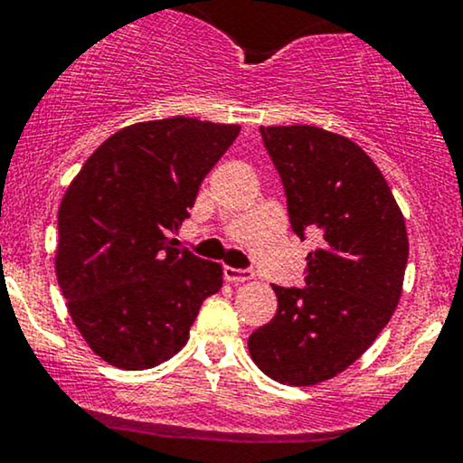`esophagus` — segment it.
I'll list each match as a JSON object with an SVG mask.
<instances>
[{"mask_svg":"<svg viewBox=\"0 0 463 463\" xmlns=\"http://www.w3.org/2000/svg\"><path fill=\"white\" fill-rule=\"evenodd\" d=\"M224 279L228 283H246V280L252 279V272L250 269H241V268H231V265H224Z\"/></svg>","mask_w":463,"mask_h":463,"instance_id":"1","label":"esophagus"}]
</instances>
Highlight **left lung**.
<instances>
[{
    "label": "left lung",
    "mask_w": 463,
    "mask_h": 463,
    "mask_svg": "<svg viewBox=\"0 0 463 463\" xmlns=\"http://www.w3.org/2000/svg\"><path fill=\"white\" fill-rule=\"evenodd\" d=\"M291 231L322 237L305 287L272 285L276 316L248 337L269 379L316 385L372 346L401 300L409 241L383 174L357 143L316 126H261Z\"/></svg>",
    "instance_id": "left-lung-1"
}]
</instances>
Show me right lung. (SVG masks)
I'll return each instance as SVG.
<instances>
[{
    "label": "right lung",
    "mask_w": 463,
    "mask_h": 463,
    "mask_svg": "<svg viewBox=\"0 0 463 463\" xmlns=\"http://www.w3.org/2000/svg\"><path fill=\"white\" fill-rule=\"evenodd\" d=\"M239 130L191 117L128 126L69 184L58 211V285L80 335L115 368L174 357L202 302L220 291L222 265L169 237Z\"/></svg>",
    "instance_id": "1"
}]
</instances>
